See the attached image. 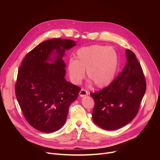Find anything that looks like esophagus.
<instances>
[{
    "mask_svg": "<svg viewBox=\"0 0 160 160\" xmlns=\"http://www.w3.org/2000/svg\"><path fill=\"white\" fill-rule=\"evenodd\" d=\"M89 94V92L87 91V90H86V89H82L80 91V92H79V95H80V97H84V96H86V95H88Z\"/></svg>",
    "mask_w": 160,
    "mask_h": 160,
    "instance_id": "obj_1",
    "label": "esophagus"
}]
</instances>
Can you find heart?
Listing matches in <instances>:
<instances>
[{"label": "heart", "mask_w": 160, "mask_h": 160, "mask_svg": "<svg viewBox=\"0 0 160 160\" xmlns=\"http://www.w3.org/2000/svg\"><path fill=\"white\" fill-rule=\"evenodd\" d=\"M119 64V56L113 47L93 45L79 48L76 60L71 59L67 69L71 80L78 84L85 77L98 88H103L113 81Z\"/></svg>", "instance_id": "b5f03b06"}]
</instances>
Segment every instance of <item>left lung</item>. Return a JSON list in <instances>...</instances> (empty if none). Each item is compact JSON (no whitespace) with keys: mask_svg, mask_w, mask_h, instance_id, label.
I'll return each mask as SVG.
<instances>
[{"mask_svg":"<svg viewBox=\"0 0 160 160\" xmlns=\"http://www.w3.org/2000/svg\"><path fill=\"white\" fill-rule=\"evenodd\" d=\"M127 60L122 72L107 87L91 93L95 107L93 122L103 129L114 130L124 127L139 112L147 83L135 54L126 50Z\"/></svg>","mask_w":160,"mask_h":160,"instance_id":"left-lung-1","label":"left lung"}]
</instances>
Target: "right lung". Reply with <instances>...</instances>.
I'll use <instances>...</instances> for the list:
<instances>
[{"mask_svg": "<svg viewBox=\"0 0 160 160\" xmlns=\"http://www.w3.org/2000/svg\"><path fill=\"white\" fill-rule=\"evenodd\" d=\"M75 45L70 39L45 41L26 55L19 67L16 98L25 119L38 130L51 133L60 129L70 105L78 97L81 89L65 79L62 59L65 50ZM54 51L56 55L52 60L50 56Z\"/></svg>", "mask_w": 160, "mask_h": 160, "instance_id": "right-lung-1", "label": "right lung"}]
</instances>
